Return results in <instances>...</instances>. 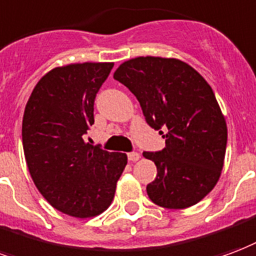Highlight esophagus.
Listing matches in <instances>:
<instances>
[{
    "label": "esophagus",
    "instance_id": "esophagus-1",
    "mask_svg": "<svg viewBox=\"0 0 256 256\" xmlns=\"http://www.w3.org/2000/svg\"><path fill=\"white\" fill-rule=\"evenodd\" d=\"M128 162H137V160H140V153L138 152L128 153Z\"/></svg>",
    "mask_w": 256,
    "mask_h": 256
}]
</instances>
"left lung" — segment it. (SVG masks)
Returning <instances> with one entry per match:
<instances>
[{
	"instance_id": "left-lung-1",
	"label": "left lung",
	"mask_w": 256,
	"mask_h": 256,
	"mask_svg": "<svg viewBox=\"0 0 256 256\" xmlns=\"http://www.w3.org/2000/svg\"><path fill=\"white\" fill-rule=\"evenodd\" d=\"M114 78L137 98L148 124L166 132L164 149L142 153L157 166L148 196L166 209L198 204L220 179L228 138L210 85L190 65L160 56L126 60Z\"/></svg>"
}]
</instances>
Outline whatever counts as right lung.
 Returning <instances> with one entry per match:
<instances>
[{"mask_svg":"<svg viewBox=\"0 0 256 256\" xmlns=\"http://www.w3.org/2000/svg\"><path fill=\"white\" fill-rule=\"evenodd\" d=\"M114 64L56 68L32 90L22 118V148L38 190L52 208L86 218L112 202L128 164L124 153L84 141L94 123L96 94Z\"/></svg>","mask_w":256,"mask_h":256,"instance_id":"1","label":"right lung"}]
</instances>
